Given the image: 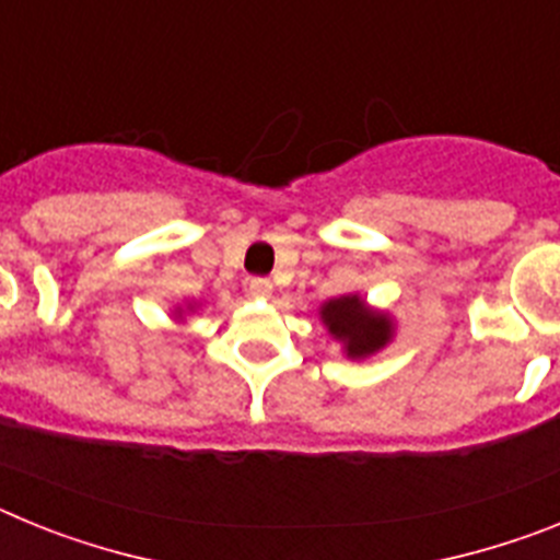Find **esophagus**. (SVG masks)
Segmentation results:
<instances>
[{
	"instance_id": "1",
	"label": "esophagus",
	"mask_w": 560,
	"mask_h": 560,
	"mask_svg": "<svg viewBox=\"0 0 560 560\" xmlns=\"http://www.w3.org/2000/svg\"><path fill=\"white\" fill-rule=\"evenodd\" d=\"M249 294L255 296V300H269L271 283L266 277H255V280H249Z\"/></svg>"
}]
</instances>
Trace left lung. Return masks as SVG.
Returning a JSON list of instances; mask_svg holds the SVG:
<instances>
[{
  "instance_id": "1",
  "label": "left lung",
  "mask_w": 560,
  "mask_h": 560,
  "mask_svg": "<svg viewBox=\"0 0 560 560\" xmlns=\"http://www.w3.org/2000/svg\"><path fill=\"white\" fill-rule=\"evenodd\" d=\"M319 323L328 328L330 339L341 345L348 359L361 361L381 353L395 339L393 314L373 308L361 294H341L319 305Z\"/></svg>"
}]
</instances>
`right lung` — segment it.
I'll list each match as a JSON object with an SVG mask.
<instances>
[{"mask_svg":"<svg viewBox=\"0 0 560 560\" xmlns=\"http://www.w3.org/2000/svg\"><path fill=\"white\" fill-rule=\"evenodd\" d=\"M190 311H196V303L176 305V308H173V319H176V323H185V316L190 314Z\"/></svg>","mask_w":560,"mask_h":560,"instance_id":"obj_1","label":"right lung"}]
</instances>
